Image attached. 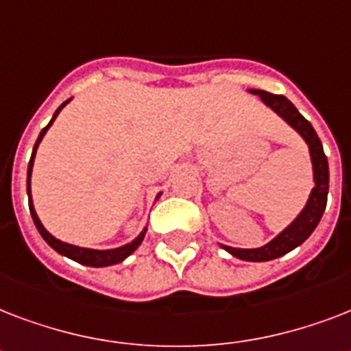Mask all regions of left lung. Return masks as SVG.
Masks as SVG:
<instances>
[{"label": "left lung", "mask_w": 351, "mask_h": 351, "mask_svg": "<svg viewBox=\"0 0 351 351\" xmlns=\"http://www.w3.org/2000/svg\"><path fill=\"white\" fill-rule=\"evenodd\" d=\"M250 93L251 95L261 96V100L267 107H271L278 117H282L289 125L293 127L295 131L299 132L300 136L304 138L306 143L310 145L311 162H313V180H315V187H313L310 200L306 204V208L302 209V213L282 233L275 237L269 244H266L264 247H258V250H239V247L224 245L226 251H230L231 255L240 258V261L264 262L286 255L291 250H295L297 245L302 244L313 233L317 224L321 222L324 209H326L330 171H328L326 154H324V149H322V143L319 136H317L315 129L311 127L310 121L297 111V107L286 96L271 95V93H266V90L261 89H250Z\"/></svg>", "instance_id": "obj_1"}]
</instances>
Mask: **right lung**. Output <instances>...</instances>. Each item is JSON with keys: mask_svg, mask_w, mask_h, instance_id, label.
<instances>
[{"mask_svg": "<svg viewBox=\"0 0 351 351\" xmlns=\"http://www.w3.org/2000/svg\"><path fill=\"white\" fill-rule=\"evenodd\" d=\"M69 101H63L62 106L58 107V111L54 112V117H52V120L49 121V125L43 127L40 132V136H38V140H36L34 143V149H32V156H30V162H29V171H27V193H29V209H30V217H32V220H34L36 228H38V231H40V234L43 237V240H45L47 244L51 245L52 250L58 251L60 255H65L69 256V258H73V261L80 262V264H84V266H90V267H104V266H112V264H118V262H121L123 258H127V256L131 255L132 251L136 250L138 245L142 244L143 237H145V230L142 231V233L138 234L136 239L132 240V242H129V244L121 245V247H117V250H87V247H78V245H73V244H67V242H62V240L54 239L49 231L43 228V224L40 222V219H38V215H36L34 211V206H32V198H30V173H32V164H34V154H36V149H38V145H40L41 138H43V134L47 132V129L52 125V121L56 120L58 112L62 111L63 107L67 106ZM160 197V195H158ZM156 197V198H158Z\"/></svg>", "mask_w": 351, "mask_h": 351, "instance_id": "obj_1", "label": "right lung"}]
</instances>
